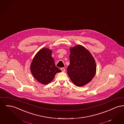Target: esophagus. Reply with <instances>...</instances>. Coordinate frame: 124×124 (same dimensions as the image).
I'll return each instance as SVG.
<instances>
[{
    "mask_svg": "<svg viewBox=\"0 0 124 124\" xmlns=\"http://www.w3.org/2000/svg\"><path fill=\"white\" fill-rule=\"evenodd\" d=\"M61 70L62 71V72H65V71H66V69L64 68H61Z\"/></svg>",
    "mask_w": 124,
    "mask_h": 124,
    "instance_id": "1",
    "label": "esophagus"
}]
</instances>
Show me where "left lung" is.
<instances>
[{"mask_svg":"<svg viewBox=\"0 0 124 124\" xmlns=\"http://www.w3.org/2000/svg\"><path fill=\"white\" fill-rule=\"evenodd\" d=\"M70 51L67 74L75 85L83 86L95 76L96 70L95 59L87 49L80 45L71 48Z\"/></svg>","mask_w":124,"mask_h":124,"instance_id":"8db88e82","label":"left lung"}]
</instances>
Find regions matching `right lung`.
Segmentation results:
<instances>
[{
	"instance_id": "add662e5",
	"label": "right lung",
	"mask_w": 124,
	"mask_h": 124,
	"mask_svg": "<svg viewBox=\"0 0 124 124\" xmlns=\"http://www.w3.org/2000/svg\"><path fill=\"white\" fill-rule=\"evenodd\" d=\"M51 53L52 51L49 49H41L33 59L30 65V71L34 77L44 85L50 83L56 74L61 72L55 66Z\"/></svg>"
}]
</instances>
